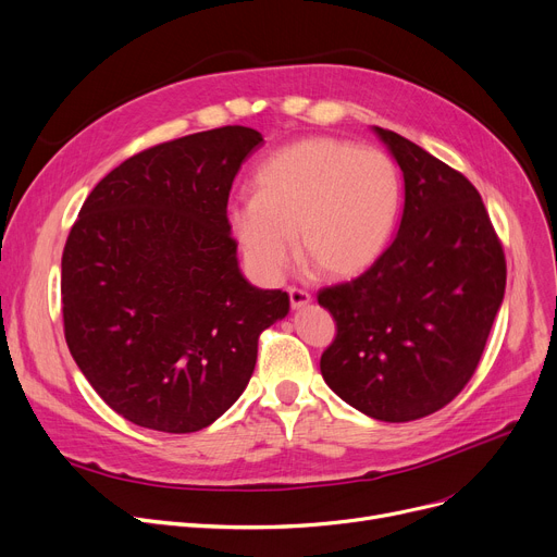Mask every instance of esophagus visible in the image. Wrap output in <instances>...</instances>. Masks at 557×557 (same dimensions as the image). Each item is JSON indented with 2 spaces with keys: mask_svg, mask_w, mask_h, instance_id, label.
I'll return each instance as SVG.
<instances>
[{
  "mask_svg": "<svg viewBox=\"0 0 557 557\" xmlns=\"http://www.w3.org/2000/svg\"><path fill=\"white\" fill-rule=\"evenodd\" d=\"M288 300H290V307H294V309H302L311 302V294H307L305 288L288 286Z\"/></svg>",
  "mask_w": 557,
  "mask_h": 557,
  "instance_id": "esophagus-1",
  "label": "esophagus"
}]
</instances>
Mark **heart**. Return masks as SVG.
Returning a JSON list of instances; mask_svg holds the SVG:
<instances>
[{
	"instance_id": "1",
	"label": "heart",
	"mask_w": 557,
	"mask_h": 557,
	"mask_svg": "<svg viewBox=\"0 0 557 557\" xmlns=\"http://www.w3.org/2000/svg\"><path fill=\"white\" fill-rule=\"evenodd\" d=\"M401 208V175L379 149L309 137L255 173V198L234 200L230 225L250 267L280 280L298 252L334 280L368 271L386 250Z\"/></svg>"
}]
</instances>
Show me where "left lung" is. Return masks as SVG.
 <instances>
[{
    "label": "left lung",
    "instance_id": "obj_1",
    "mask_svg": "<svg viewBox=\"0 0 557 557\" xmlns=\"http://www.w3.org/2000/svg\"><path fill=\"white\" fill-rule=\"evenodd\" d=\"M404 173L395 242L352 282L318 290L336 320L320 357L327 386L382 422L447 406L470 382L506 290V255L476 187L374 126Z\"/></svg>",
    "mask_w": 557,
    "mask_h": 557
}]
</instances>
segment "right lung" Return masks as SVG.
I'll return each mask as SVG.
<instances>
[{
  "instance_id": "obj_1",
  "label": "right lung",
  "mask_w": 557,
  "mask_h": 557,
  "mask_svg": "<svg viewBox=\"0 0 557 557\" xmlns=\"http://www.w3.org/2000/svg\"><path fill=\"white\" fill-rule=\"evenodd\" d=\"M261 133L223 126L151 146L85 198L63 250V325L87 382L128 422L194 433L246 391L284 290L246 282L227 198Z\"/></svg>"
}]
</instances>
